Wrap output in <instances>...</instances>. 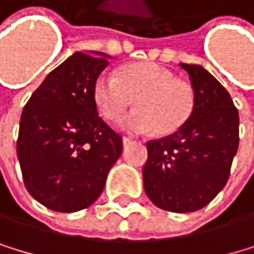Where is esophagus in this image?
<instances>
[{
  "label": "esophagus",
  "instance_id": "obj_1",
  "mask_svg": "<svg viewBox=\"0 0 254 254\" xmlns=\"http://www.w3.org/2000/svg\"><path fill=\"white\" fill-rule=\"evenodd\" d=\"M129 143H132V139L131 137H123V145L126 146V145H129Z\"/></svg>",
  "mask_w": 254,
  "mask_h": 254
}]
</instances>
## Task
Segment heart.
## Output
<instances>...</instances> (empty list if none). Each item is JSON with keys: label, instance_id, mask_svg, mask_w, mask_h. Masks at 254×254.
Segmentation results:
<instances>
[{"label": "heart", "instance_id": "1", "mask_svg": "<svg viewBox=\"0 0 254 254\" xmlns=\"http://www.w3.org/2000/svg\"><path fill=\"white\" fill-rule=\"evenodd\" d=\"M93 98L104 119L115 120L134 103L137 109L125 115L120 126L128 132L156 131L170 135L190 120L195 109V90L158 64H135L119 76L103 73L93 87Z\"/></svg>", "mask_w": 254, "mask_h": 254}]
</instances>
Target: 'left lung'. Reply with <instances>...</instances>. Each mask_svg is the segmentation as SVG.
<instances>
[{
  "instance_id": "obj_1",
  "label": "left lung",
  "mask_w": 254,
  "mask_h": 254,
  "mask_svg": "<svg viewBox=\"0 0 254 254\" xmlns=\"http://www.w3.org/2000/svg\"><path fill=\"white\" fill-rule=\"evenodd\" d=\"M195 90V109L180 131L146 143L145 193L170 212H193L214 200L239 146V112L230 93L196 64H180Z\"/></svg>"
}]
</instances>
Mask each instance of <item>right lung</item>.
<instances>
[{
  "label": "right lung",
  "instance_id": "right-lung-1",
  "mask_svg": "<svg viewBox=\"0 0 254 254\" xmlns=\"http://www.w3.org/2000/svg\"><path fill=\"white\" fill-rule=\"evenodd\" d=\"M111 56L76 51L54 68L24 106L17 156L32 198L76 212L96 201L123 150L122 135L98 115L93 87Z\"/></svg>",
  "mask_w": 254,
  "mask_h": 254
}]
</instances>
